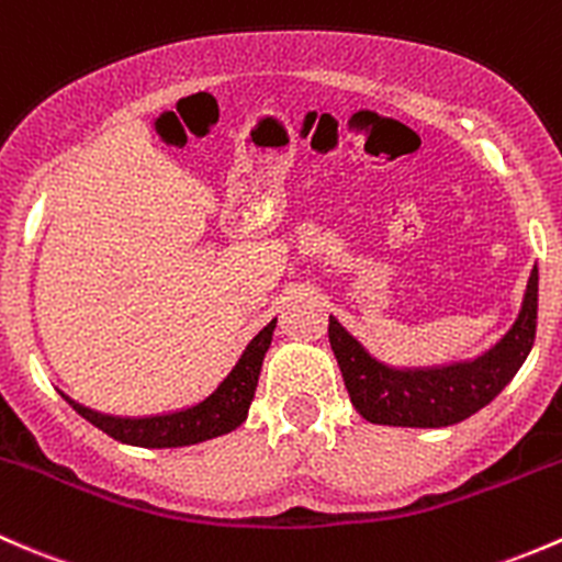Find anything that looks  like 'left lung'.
<instances>
[{
  "mask_svg": "<svg viewBox=\"0 0 562 562\" xmlns=\"http://www.w3.org/2000/svg\"><path fill=\"white\" fill-rule=\"evenodd\" d=\"M539 319V268L525 289L508 333L473 360L432 368H395L373 355L329 316V346L362 419L392 427H449L482 411L528 360Z\"/></svg>",
  "mask_w": 562,
  "mask_h": 562,
  "instance_id": "left-lung-1",
  "label": "left lung"
}]
</instances>
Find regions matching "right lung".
I'll return each mask as SVG.
<instances>
[{
    "label": "right lung",
    "mask_w": 562,
    "mask_h": 562,
    "mask_svg": "<svg viewBox=\"0 0 562 562\" xmlns=\"http://www.w3.org/2000/svg\"><path fill=\"white\" fill-rule=\"evenodd\" d=\"M276 319L265 324L251 344L243 349L240 360L229 370L227 379L205 397V401L194 403L189 408L167 411V414H151V416H115L102 414L83 403L72 401V397L61 392V397L78 411L83 419L91 425L100 427L110 438L130 447H146V449H172V447H192V443L207 441V438L224 436L240 427L248 416V406L257 392L259 370H262L265 351L270 349L273 340Z\"/></svg>",
    "instance_id": "add662e5"
}]
</instances>
